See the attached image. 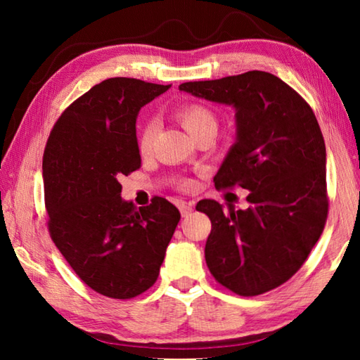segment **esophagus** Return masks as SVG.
Here are the masks:
<instances>
[{"label": "esophagus", "mask_w": 360, "mask_h": 360, "mask_svg": "<svg viewBox=\"0 0 360 360\" xmlns=\"http://www.w3.org/2000/svg\"><path fill=\"white\" fill-rule=\"evenodd\" d=\"M192 210H193V203H186V202H181L179 203V211H181V216L182 217L191 216Z\"/></svg>", "instance_id": "1"}]
</instances>
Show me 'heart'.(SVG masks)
<instances>
[{"label": "heart", "mask_w": 360, "mask_h": 360, "mask_svg": "<svg viewBox=\"0 0 360 360\" xmlns=\"http://www.w3.org/2000/svg\"><path fill=\"white\" fill-rule=\"evenodd\" d=\"M174 115L179 119L182 125L186 127V130L191 133L192 136H197L198 133L210 129H217V119L216 114L212 112L206 105L195 101H187L182 105L174 108ZM158 131V125L154 119H146L138 131V150L141 154H149L154 146L155 136ZM193 182L191 179H181L179 188L181 191H188L192 188Z\"/></svg>", "instance_id": "b5f03b06"}]
</instances>
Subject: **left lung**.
<instances>
[{
    "label": "left lung",
    "instance_id": "8db88e82",
    "mask_svg": "<svg viewBox=\"0 0 360 360\" xmlns=\"http://www.w3.org/2000/svg\"><path fill=\"white\" fill-rule=\"evenodd\" d=\"M179 90L236 109V143L217 188H248V210L202 200L211 233L205 259L219 284L254 297L284 284L308 259L328 212L326 143L311 106L275 75L248 71Z\"/></svg>",
    "mask_w": 360,
    "mask_h": 360
}]
</instances>
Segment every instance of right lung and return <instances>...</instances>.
I'll use <instances>...</instances> for the list:
<instances>
[{
	"label": "right lung",
	"instance_id": "add662e5",
	"mask_svg": "<svg viewBox=\"0 0 360 360\" xmlns=\"http://www.w3.org/2000/svg\"><path fill=\"white\" fill-rule=\"evenodd\" d=\"M169 85L111 77L65 109L42 157L47 227L58 251L98 294L127 300L154 285L181 214L154 197L120 198V176L141 167L136 115Z\"/></svg>",
	"mask_w": 360,
	"mask_h": 360
}]
</instances>
